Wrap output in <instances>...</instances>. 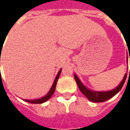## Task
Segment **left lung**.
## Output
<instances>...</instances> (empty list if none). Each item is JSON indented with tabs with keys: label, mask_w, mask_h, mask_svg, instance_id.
Wrapping results in <instances>:
<instances>
[{
	"label": "left lung",
	"mask_w": 130,
	"mask_h": 130,
	"mask_svg": "<svg viewBox=\"0 0 130 130\" xmlns=\"http://www.w3.org/2000/svg\"><path fill=\"white\" fill-rule=\"evenodd\" d=\"M127 74L126 73L124 74V77L123 78L122 81L120 83V84L115 89H113L112 90H110V91H105V92H98V91H94V90H89L88 88H87V87L83 85V83H81V81L79 79V78L77 77V76L76 74H74V79H75V80L77 82V84L78 87H79V90L83 92V94L89 99V101H90L92 102L99 103L106 101L107 100L113 97L116 94H117L118 92L121 90V89L122 88L123 85H124V84L125 83V80H126V78H127Z\"/></svg>",
	"instance_id": "1"
}]
</instances>
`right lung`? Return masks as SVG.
Listing matches in <instances>:
<instances>
[{
    "instance_id": "1",
    "label": "right lung",
    "mask_w": 130,
    "mask_h": 130,
    "mask_svg": "<svg viewBox=\"0 0 130 130\" xmlns=\"http://www.w3.org/2000/svg\"><path fill=\"white\" fill-rule=\"evenodd\" d=\"M1 61V59H0ZM61 72V69H60V71L58 72V73L56 75V77L55 78V80L53 82V84L52 87L51 88V90H49V92H47V95H45L44 97L41 98H39V99H35V100H24L26 102L30 103H43L47 101V100H49L51 96L53 95V92H55V89H56V84H57V81L59 78V76H60V74Z\"/></svg>"
}]
</instances>
